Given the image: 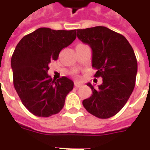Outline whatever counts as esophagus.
I'll use <instances>...</instances> for the list:
<instances>
[{"label":"esophagus","mask_w":150,"mask_h":150,"mask_svg":"<svg viewBox=\"0 0 150 150\" xmlns=\"http://www.w3.org/2000/svg\"><path fill=\"white\" fill-rule=\"evenodd\" d=\"M74 86H75L77 88H80V87L82 86V83H78V82H77V81H76V82L74 83Z\"/></svg>","instance_id":"34e87169"}]
</instances>
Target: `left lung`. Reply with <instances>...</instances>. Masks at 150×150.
Segmentation results:
<instances>
[{"mask_svg":"<svg viewBox=\"0 0 150 150\" xmlns=\"http://www.w3.org/2000/svg\"><path fill=\"white\" fill-rule=\"evenodd\" d=\"M77 37L92 49V66L98 71L94 77L103 83L92 89L83 105L91 114L108 118L118 113L129 100L135 86L138 63L134 52L123 35L105 26L78 29Z\"/></svg>","mask_w":150,"mask_h":150,"instance_id":"left-lung-1","label":"left lung"}]
</instances>
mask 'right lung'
I'll return each instance as SVG.
<instances>
[{"label": "right lung", "instance_id": "add662e5", "mask_svg": "<svg viewBox=\"0 0 150 150\" xmlns=\"http://www.w3.org/2000/svg\"><path fill=\"white\" fill-rule=\"evenodd\" d=\"M76 39V30H52L41 27L25 36L16 47L11 65L15 89L23 105L38 117L58 113L73 88L67 77L52 80L48 64Z\"/></svg>", "mask_w": 150, "mask_h": 150}]
</instances>
